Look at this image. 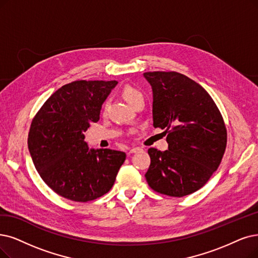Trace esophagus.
<instances>
[{"instance_id":"34e87169","label":"esophagus","mask_w":258,"mask_h":258,"mask_svg":"<svg viewBox=\"0 0 258 258\" xmlns=\"http://www.w3.org/2000/svg\"><path fill=\"white\" fill-rule=\"evenodd\" d=\"M140 151H142V148H140V147H133V148L129 149L128 153H137V152H140Z\"/></svg>"}]
</instances>
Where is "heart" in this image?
Here are the masks:
<instances>
[{
  "instance_id": "obj_1",
  "label": "heart",
  "mask_w": 258,
  "mask_h": 258,
  "mask_svg": "<svg viewBox=\"0 0 258 258\" xmlns=\"http://www.w3.org/2000/svg\"><path fill=\"white\" fill-rule=\"evenodd\" d=\"M121 95H122L123 98H125L129 102L131 106L135 104L137 100L144 99L142 92L139 89L135 88L133 86H130V85H127V86L122 88ZM107 107H108V102H105L104 106H102V111H106Z\"/></svg>"
}]
</instances>
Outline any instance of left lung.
I'll return each mask as SVG.
<instances>
[{
    "mask_svg": "<svg viewBox=\"0 0 258 258\" xmlns=\"http://www.w3.org/2000/svg\"><path fill=\"white\" fill-rule=\"evenodd\" d=\"M153 92V127L161 128L168 150L149 148L145 177L157 192L184 197L204 186L226 147V128L215 101L199 84L177 72L144 73Z\"/></svg>",
    "mask_w": 258,
    "mask_h": 258,
    "instance_id": "left-lung-1",
    "label": "left lung"
}]
</instances>
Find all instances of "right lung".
I'll return each instance as SVG.
<instances>
[{"instance_id": "1", "label": "right lung", "mask_w": 258, "mask_h": 258, "mask_svg": "<svg viewBox=\"0 0 258 258\" xmlns=\"http://www.w3.org/2000/svg\"><path fill=\"white\" fill-rule=\"evenodd\" d=\"M117 81L76 80L58 89L33 118L28 149L49 188L75 202L107 194L126 160L112 149H89L84 133L99 120L101 106Z\"/></svg>"}]
</instances>
